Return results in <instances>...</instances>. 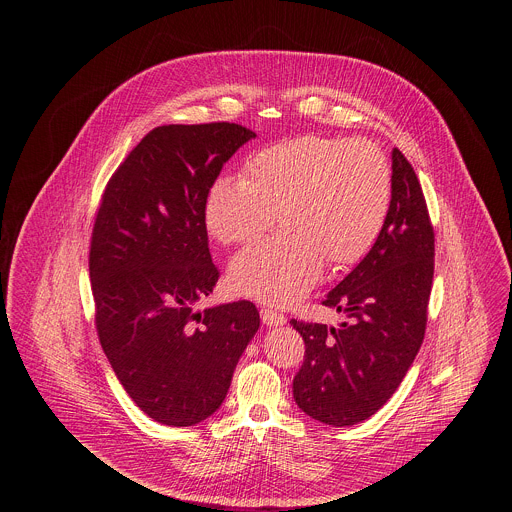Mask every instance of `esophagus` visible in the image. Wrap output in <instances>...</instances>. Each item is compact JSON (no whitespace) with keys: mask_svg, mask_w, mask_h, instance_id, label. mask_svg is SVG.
<instances>
[{"mask_svg":"<svg viewBox=\"0 0 512 512\" xmlns=\"http://www.w3.org/2000/svg\"><path fill=\"white\" fill-rule=\"evenodd\" d=\"M261 320H263V324H267V326H283V324L287 322V318H285L281 312L269 310V308L261 310Z\"/></svg>","mask_w":512,"mask_h":512,"instance_id":"esophagus-1","label":"esophagus"}]
</instances>
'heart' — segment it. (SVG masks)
<instances>
[{
  "mask_svg": "<svg viewBox=\"0 0 512 512\" xmlns=\"http://www.w3.org/2000/svg\"><path fill=\"white\" fill-rule=\"evenodd\" d=\"M391 208V168L375 143L302 135L269 145L223 176L204 200V225L223 245L271 239L239 251L229 265L237 294L289 306L320 281L324 261L356 263L379 239Z\"/></svg>",
  "mask_w": 512,
  "mask_h": 512,
  "instance_id": "heart-1",
  "label": "heart"
}]
</instances>
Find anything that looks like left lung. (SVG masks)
<instances>
[{"mask_svg": "<svg viewBox=\"0 0 512 512\" xmlns=\"http://www.w3.org/2000/svg\"><path fill=\"white\" fill-rule=\"evenodd\" d=\"M433 251L421 184L395 148L385 227L322 302L350 322L332 328L291 320L306 342L294 379V399L306 415L344 427L369 419L391 399L425 336Z\"/></svg>", "mask_w": 512, "mask_h": 512, "instance_id": "left-lung-1", "label": "left lung"}]
</instances>
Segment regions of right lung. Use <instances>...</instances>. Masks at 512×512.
Listing matches in <instances>:
<instances>
[{
  "mask_svg": "<svg viewBox=\"0 0 512 512\" xmlns=\"http://www.w3.org/2000/svg\"><path fill=\"white\" fill-rule=\"evenodd\" d=\"M253 137L227 121L156 127L111 176L97 210L89 253L97 334L127 395L164 425L188 427L221 407L259 330L247 300L196 310L218 281L204 200Z\"/></svg>",
  "mask_w": 512,
  "mask_h": 512,
  "instance_id": "right-lung-1",
  "label": "right lung"
}]
</instances>
